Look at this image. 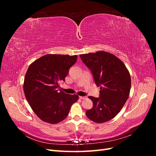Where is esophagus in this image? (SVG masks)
Segmentation results:
<instances>
[{
  "mask_svg": "<svg viewBox=\"0 0 156 156\" xmlns=\"http://www.w3.org/2000/svg\"><path fill=\"white\" fill-rule=\"evenodd\" d=\"M79 98L81 99V100H85L87 97L86 96H79Z\"/></svg>",
  "mask_w": 156,
  "mask_h": 156,
  "instance_id": "esophagus-1",
  "label": "esophagus"
}]
</instances>
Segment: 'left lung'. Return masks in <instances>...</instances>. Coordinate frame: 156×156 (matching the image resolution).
Returning a JSON list of instances; mask_svg holds the SVG:
<instances>
[{
	"label": "left lung",
	"instance_id": "8db88e82",
	"mask_svg": "<svg viewBox=\"0 0 156 156\" xmlns=\"http://www.w3.org/2000/svg\"><path fill=\"white\" fill-rule=\"evenodd\" d=\"M79 56L91 71L96 85L100 87V97H88L93 107L86 115L96 123L109 121L120 111L129 98L131 82L128 70L119 58L105 51Z\"/></svg>",
	"mask_w": 156,
	"mask_h": 156
}]
</instances>
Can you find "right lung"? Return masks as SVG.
Listing matches in <instances>:
<instances>
[{
  "instance_id": "right-lung-1",
  "label": "right lung",
  "mask_w": 156,
  "mask_h": 156,
  "mask_svg": "<svg viewBox=\"0 0 156 156\" xmlns=\"http://www.w3.org/2000/svg\"><path fill=\"white\" fill-rule=\"evenodd\" d=\"M77 55H46L32 62L26 73L23 90L28 103L40 119L57 124L69 114L79 96L58 91L69 68L76 62Z\"/></svg>"
}]
</instances>
